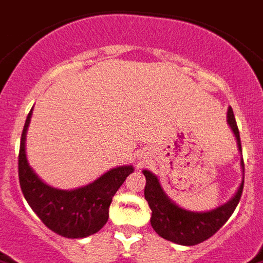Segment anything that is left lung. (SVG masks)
Returning a JSON list of instances; mask_svg holds the SVG:
<instances>
[{
  "mask_svg": "<svg viewBox=\"0 0 263 263\" xmlns=\"http://www.w3.org/2000/svg\"><path fill=\"white\" fill-rule=\"evenodd\" d=\"M227 122L235 134L238 147L242 152L239 130L236 126L235 117L231 107L227 111ZM240 165L245 172L243 160ZM142 172L146 179L144 195L152 210V227L161 238L183 246H194L211 238L233 215L243 191L245 181L242 180L235 196L226 204L208 212H191L172 203L153 173L149 171H142Z\"/></svg>",
  "mask_w": 263,
  "mask_h": 263,
  "instance_id": "8db88e82",
  "label": "left lung"
}]
</instances>
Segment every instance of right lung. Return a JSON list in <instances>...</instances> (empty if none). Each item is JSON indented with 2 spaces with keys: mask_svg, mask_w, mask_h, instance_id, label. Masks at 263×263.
Masks as SVG:
<instances>
[{
  "mask_svg": "<svg viewBox=\"0 0 263 263\" xmlns=\"http://www.w3.org/2000/svg\"><path fill=\"white\" fill-rule=\"evenodd\" d=\"M29 111L21 134L18 180L24 197L49 230L66 238H86L98 233L108 219V207L118 188L133 172V166H118L102 175L94 183L72 191H62L43 183L28 164L25 137Z\"/></svg>",
  "mask_w": 263,
  "mask_h": 263,
  "instance_id": "add662e5",
  "label": "right lung"
}]
</instances>
